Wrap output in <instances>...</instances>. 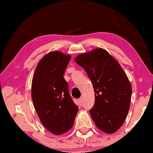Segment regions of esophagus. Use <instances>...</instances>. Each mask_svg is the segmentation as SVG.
<instances>
[{"label": "esophagus", "instance_id": "obj_1", "mask_svg": "<svg viewBox=\"0 0 153 153\" xmlns=\"http://www.w3.org/2000/svg\"><path fill=\"white\" fill-rule=\"evenodd\" d=\"M78 101H79V104H81V103H82V102H83V98H82V97L79 98V100H78Z\"/></svg>", "mask_w": 153, "mask_h": 153}]
</instances>
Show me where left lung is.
I'll use <instances>...</instances> for the list:
<instances>
[{"label": "left lung", "instance_id": "8db88e82", "mask_svg": "<svg viewBox=\"0 0 153 153\" xmlns=\"http://www.w3.org/2000/svg\"><path fill=\"white\" fill-rule=\"evenodd\" d=\"M74 61L84 69L93 83L92 119L101 131L116 132L124 123L130 106L132 88L128 77L118 62L101 48L77 56Z\"/></svg>", "mask_w": 153, "mask_h": 153}]
</instances>
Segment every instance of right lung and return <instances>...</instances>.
Instances as JSON below:
<instances>
[{"label": "right lung", "mask_w": 153, "mask_h": 153, "mask_svg": "<svg viewBox=\"0 0 153 153\" xmlns=\"http://www.w3.org/2000/svg\"><path fill=\"white\" fill-rule=\"evenodd\" d=\"M71 56L51 51L39 60L32 80L31 97L43 126L60 135L70 130L79 108L72 101L63 75Z\"/></svg>", "instance_id": "add662e5"}]
</instances>
